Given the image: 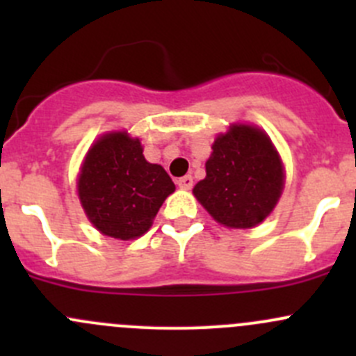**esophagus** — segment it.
Here are the masks:
<instances>
[{
  "instance_id": "1",
  "label": "esophagus",
  "mask_w": 356,
  "mask_h": 356,
  "mask_svg": "<svg viewBox=\"0 0 356 356\" xmlns=\"http://www.w3.org/2000/svg\"><path fill=\"white\" fill-rule=\"evenodd\" d=\"M193 184H195V182H193L191 175H184V177L177 179V186L181 189H191Z\"/></svg>"
}]
</instances>
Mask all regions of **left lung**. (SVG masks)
<instances>
[{
  "instance_id": "8db88e82",
  "label": "left lung",
  "mask_w": 356,
  "mask_h": 356,
  "mask_svg": "<svg viewBox=\"0 0 356 356\" xmlns=\"http://www.w3.org/2000/svg\"><path fill=\"white\" fill-rule=\"evenodd\" d=\"M207 177L193 193L204 210L227 227H254L274 210L284 172L270 139L251 125H232L211 146Z\"/></svg>"
}]
</instances>
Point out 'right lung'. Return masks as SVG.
<instances>
[{"mask_svg": "<svg viewBox=\"0 0 356 356\" xmlns=\"http://www.w3.org/2000/svg\"><path fill=\"white\" fill-rule=\"evenodd\" d=\"M77 188L92 225L102 234L127 241L152 227L175 186L161 165L146 161L139 139L111 132L89 149Z\"/></svg>", "mask_w": 356, "mask_h": 356, "instance_id": "obj_1", "label": "right lung"}]
</instances>
